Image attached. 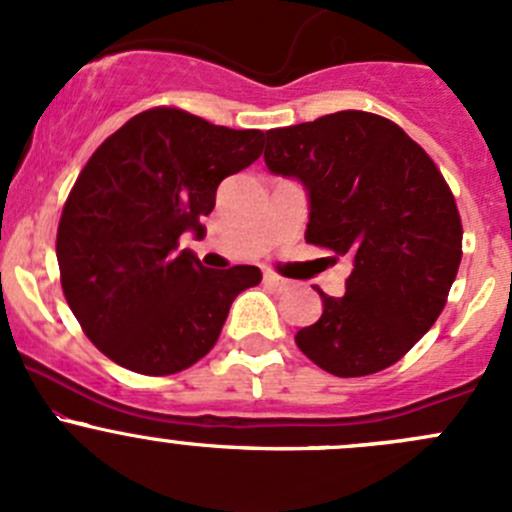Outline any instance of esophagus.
<instances>
[{
    "label": "esophagus",
    "mask_w": 512,
    "mask_h": 512,
    "mask_svg": "<svg viewBox=\"0 0 512 512\" xmlns=\"http://www.w3.org/2000/svg\"><path fill=\"white\" fill-rule=\"evenodd\" d=\"M265 285L277 289V292H282V289H287L289 285H292V282L285 280V277L275 275V272H265Z\"/></svg>",
    "instance_id": "1"
}]
</instances>
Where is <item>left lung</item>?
Returning <instances> with one entry per match:
<instances>
[{
  "mask_svg": "<svg viewBox=\"0 0 512 512\" xmlns=\"http://www.w3.org/2000/svg\"><path fill=\"white\" fill-rule=\"evenodd\" d=\"M265 163L307 190V242L352 260L344 297L317 289L322 317L297 347L344 379L396 364L433 327L461 265V215L441 170L366 111L267 131Z\"/></svg>",
  "mask_w": 512,
  "mask_h": 512,
  "instance_id": "obj_1",
  "label": "left lung"
}]
</instances>
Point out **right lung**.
Segmentation results:
<instances>
[{"label": "right lung", "mask_w": 512, "mask_h": 512, "mask_svg": "<svg viewBox=\"0 0 512 512\" xmlns=\"http://www.w3.org/2000/svg\"><path fill=\"white\" fill-rule=\"evenodd\" d=\"M262 138L160 106L123 123L76 178L56 232L61 287L86 337L123 369L193 366L232 299L262 280L257 267L208 270L178 250L183 232L203 235L218 185L260 158Z\"/></svg>", "instance_id": "add662e5"}]
</instances>
